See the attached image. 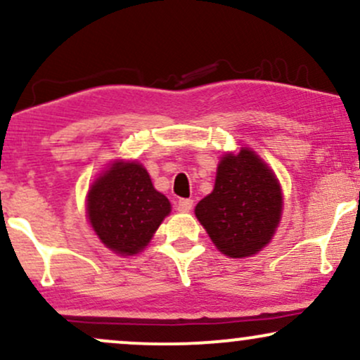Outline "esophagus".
I'll list each match as a JSON object with an SVG mask.
<instances>
[{
	"mask_svg": "<svg viewBox=\"0 0 360 360\" xmlns=\"http://www.w3.org/2000/svg\"><path fill=\"white\" fill-rule=\"evenodd\" d=\"M191 208H193V200L183 198V200L177 201V210H179V212H189Z\"/></svg>",
	"mask_w": 360,
	"mask_h": 360,
	"instance_id": "34e87169",
	"label": "esophagus"
}]
</instances>
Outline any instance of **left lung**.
Listing matches in <instances>:
<instances>
[{
    "label": "left lung",
    "mask_w": 360,
    "mask_h": 360,
    "mask_svg": "<svg viewBox=\"0 0 360 360\" xmlns=\"http://www.w3.org/2000/svg\"><path fill=\"white\" fill-rule=\"evenodd\" d=\"M283 196L271 169L249 148L225 155L212 194L196 205L198 220L229 257H247L269 243Z\"/></svg>",
    "instance_id": "obj_1"
}]
</instances>
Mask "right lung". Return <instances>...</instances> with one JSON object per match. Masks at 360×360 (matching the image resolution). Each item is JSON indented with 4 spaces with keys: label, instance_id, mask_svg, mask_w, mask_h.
<instances>
[{
    "label": "right lung",
    "instance_id": "obj_1",
    "mask_svg": "<svg viewBox=\"0 0 360 360\" xmlns=\"http://www.w3.org/2000/svg\"><path fill=\"white\" fill-rule=\"evenodd\" d=\"M169 212V200L137 162L113 164L88 196L91 226L108 249L122 255L142 250Z\"/></svg>",
    "mask_w": 360,
    "mask_h": 360
}]
</instances>
